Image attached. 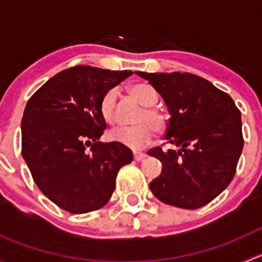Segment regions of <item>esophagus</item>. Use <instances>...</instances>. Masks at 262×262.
<instances>
[{"instance_id": "obj_1", "label": "esophagus", "mask_w": 262, "mask_h": 262, "mask_svg": "<svg viewBox=\"0 0 262 262\" xmlns=\"http://www.w3.org/2000/svg\"><path fill=\"white\" fill-rule=\"evenodd\" d=\"M133 157H134V160H136V161H141V160H143L144 157H146V155H144V153H142V152H134Z\"/></svg>"}]
</instances>
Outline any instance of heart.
I'll list each match as a JSON object with an SVG mask.
<instances>
[{
  "label": "heart",
  "instance_id": "b5f03b06",
  "mask_svg": "<svg viewBox=\"0 0 262 262\" xmlns=\"http://www.w3.org/2000/svg\"><path fill=\"white\" fill-rule=\"evenodd\" d=\"M128 91L136 101L146 107L137 116L138 124L114 129L109 133V139L132 149H141L152 141L156 130H165L167 125V116L161 110L153 107L157 104L158 96L152 86L147 83H134L129 86ZM100 112L106 123H116L118 113H116V92L114 90L106 92L102 97Z\"/></svg>",
  "mask_w": 262,
  "mask_h": 262
}]
</instances>
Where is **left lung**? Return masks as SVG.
Masks as SVG:
<instances>
[{
  "label": "left lung",
  "mask_w": 262,
  "mask_h": 262,
  "mask_svg": "<svg viewBox=\"0 0 262 262\" xmlns=\"http://www.w3.org/2000/svg\"><path fill=\"white\" fill-rule=\"evenodd\" d=\"M162 96L171 118L165 139L178 149L155 147L162 162L149 184L158 200L198 209L218 196L236 173L244 148L241 113L226 92L191 73L136 72Z\"/></svg>",
  "instance_id": "8db88e82"
}]
</instances>
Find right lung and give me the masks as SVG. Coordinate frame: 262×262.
Returning <instances> with one entry per match:
<instances>
[{
  "instance_id": "1",
  "label": "right lung",
  "mask_w": 262,
  "mask_h": 262,
  "mask_svg": "<svg viewBox=\"0 0 262 262\" xmlns=\"http://www.w3.org/2000/svg\"><path fill=\"white\" fill-rule=\"evenodd\" d=\"M132 75L77 66L49 78L26 104L23 157L40 191L67 212L104 207L115 190L118 171L133 161L128 147L99 142L106 128L100 112L102 97Z\"/></svg>"
}]
</instances>
